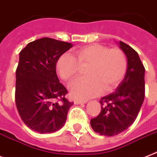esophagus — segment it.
<instances>
[{
  "label": "esophagus",
  "mask_w": 157,
  "mask_h": 157,
  "mask_svg": "<svg viewBox=\"0 0 157 157\" xmlns=\"http://www.w3.org/2000/svg\"><path fill=\"white\" fill-rule=\"evenodd\" d=\"M87 101L86 100H80V99H75V104H81V103H86Z\"/></svg>",
  "instance_id": "34e87169"
}]
</instances>
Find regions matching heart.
<instances>
[{
  "mask_svg": "<svg viewBox=\"0 0 157 157\" xmlns=\"http://www.w3.org/2000/svg\"><path fill=\"white\" fill-rule=\"evenodd\" d=\"M84 78L74 80L69 86L75 98L88 99L105 91L114 90L122 81L128 69V59L120 49H109L100 44H92L73 51V55L63 54L57 63V71L63 80L68 81L87 67Z\"/></svg>",
  "mask_w": 157,
  "mask_h": 157,
  "instance_id": "1",
  "label": "heart"
}]
</instances>
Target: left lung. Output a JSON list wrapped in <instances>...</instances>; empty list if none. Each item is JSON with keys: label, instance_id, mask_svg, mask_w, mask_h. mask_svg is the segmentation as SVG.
Returning a JSON list of instances; mask_svg holds the SVG:
<instances>
[{"label": "left lung", "instance_id": "obj_1", "mask_svg": "<svg viewBox=\"0 0 157 157\" xmlns=\"http://www.w3.org/2000/svg\"><path fill=\"white\" fill-rule=\"evenodd\" d=\"M120 47L128 58L125 77L116 91L101 98L100 113L90 120L93 130L107 136L120 134L134 123L145 94V69L138 53L123 41Z\"/></svg>", "mask_w": 157, "mask_h": 157}]
</instances>
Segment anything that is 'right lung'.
Returning <instances> with one entry per match:
<instances>
[{
    "mask_svg": "<svg viewBox=\"0 0 157 157\" xmlns=\"http://www.w3.org/2000/svg\"><path fill=\"white\" fill-rule=\"evenodd\" d=\"M72 46L69 42L43 37L29 42L19 54L17 108L24 124L41 134L63 128L74 104L65 97L67 88L59 82L56 73L57 62Z\"/></svg>",
    "mask_w": 157,
    "mask_h": 157,
    "instance_id": "right-lung-1",
    "label": "right lung"
}]
</instances>
